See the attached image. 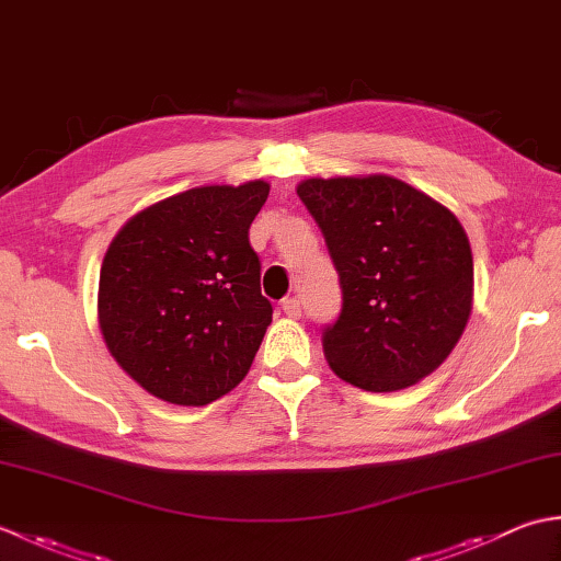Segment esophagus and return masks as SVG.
Here are the masks:
<instances>
[{"label": "esophagus", "instance_id": "1", "mask_svg": "<svg viewBox=\"0 0 561 561\" xmlns=\"http://www.w3.org/2000/svg\"><path fill=\"white\" fill-rule=\"evenodd\" d=\"M282 311L289 318H301V301L296 296H289V299L282 301Z\"/></svg>", "mask_w": 561, "mask_h": 561}]
</instances>
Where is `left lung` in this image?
Here are the masks:
<instances>
[{
  "mask_svg": "<svg viewBox=\"0 0 561 561\" xmlns=\"http://www.w3.org/2000/svg\"><path fill=\"white\" fill-rule=\"evenodd\" d=\"M296 193L340 274L342 313L323 332L330 368L371 392L420 383L448 359L472 313L462 224L386 173L306 178Z\"/></svg>",
  "mask_w": 561,
  "mask_h": 561,
  "instance_id": "8db88e82",
  "label": "left lung"
}]
</instances>
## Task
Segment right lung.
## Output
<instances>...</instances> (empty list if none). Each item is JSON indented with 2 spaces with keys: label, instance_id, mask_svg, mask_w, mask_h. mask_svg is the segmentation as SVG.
Masks as SVG:
<instances>
[{
  "label": "right lung",
  "instance_id": "right-lung-1",
  "mask_svg": "<svg viewBox=\"0 0 561 561\" xmlns=\"http://www.w3.org/2000/svg\"><path fill=\"white\" fill-rule=\"evenodd\" d=\"M270 183L202 185L129 217L105 250L99 328L149 396L202 408L250 371L272 306L248 229Z\"/></svg>",
  "mask_w": 561,
  "mask_h": 561
}]
</instances>
